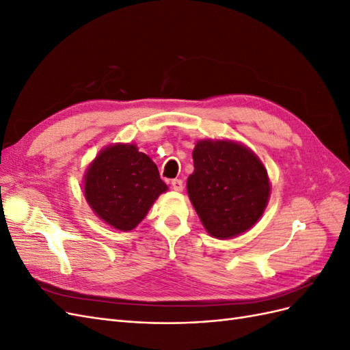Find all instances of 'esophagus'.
<instances>
[{"label": "esophagus", "instance_id": "esophagus-1", "mask_svg": "<svg viewBox=\"0 0 350 350\" xmlns=\"http://www.w3.org/2000/svg\"><path fill=\"white\" fill-rule=\"evenodd\" d=\"M171 185H172V189H175V191H178V193L184 189V183L181 181V179H172Z\"/></svg>", "mask_w": 350, "mask_h": 350}]
</instances>
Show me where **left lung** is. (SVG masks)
Masks as SVG:
<instances>
[{
	"label": "left lung",
	"instance_id": "8db88e82",
	"mask_svg": "<svg viewBox=\"0 0 350 350\" xmlns=\"http://www.w3.org/2000/svg\"><path fill=\"white\" fill-rule=\"evenodd\" d=\"M188 197L211 237L234 238L257 224L270 197L266 167L248 147L230 140H200Z\"/></svg>",
	"mask_w": 350,
	"mask_h": 350
}]
</instances>
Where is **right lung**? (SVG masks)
<instances>
[{"label":"right lung","mask_w":350,"mask_h":350,"mask_svg":"<svg viewBox=\"0 0 350 350\" xmlns=\"http://www.w3.org/2000/svg\"><path fill=\"white\" fill-rule=\"evenodd\" d=\"M167 189L152 159L135 144L105 147L84 175V196L103 221L129 232Z\"/></svg>","instance_id":"right-lung-1"}]
</instances>
